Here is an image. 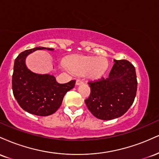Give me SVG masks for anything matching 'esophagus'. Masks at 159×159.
Listing matches in <instances>:
<instances>
[{
	"instance_id": "34e87169",
	"label": "esophagus",
	"mask_w": 159,
	"mask_h": 159,
	"mask_svg": "<svg viewBox=\"0 0 159 159\" xmlns=\"http://www.w3.org/2000/svg\"><path fill=\"white\" fill-rule=\"evenodd\" d=\"M83 84V81H82L81 80H79V79H78L77 81H76V82H75V84L77 85V86L81 85V84Z\"/></svg>"
}]
</instances>
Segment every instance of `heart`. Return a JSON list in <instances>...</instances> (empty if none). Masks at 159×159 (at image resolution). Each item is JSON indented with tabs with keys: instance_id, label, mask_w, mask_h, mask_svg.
<instances>
[{
	"instance_id": "heart-1",
	"label": "heart",
	"mask_w": 159,
	"mask_h": 159,
	"mask_svg": "<svg viewBox=\"0 0 159 159\" xmlns=\"http://www.w3.org/2000/svg\"><path fill=\"white\" fill-rule=\"evenodd\" d=\"M71 72L84 75L90 79H98L106 72L107 60L102 57L74 55L66 61V66Z\"/></svg>"
}]
</instances>
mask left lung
Wrapping results in <instances>:
<instances>
[{
  "label": "left lung",
  "instance_id": "1",
  "mask_svg": "<svg viewBox=\"0 0 159 159\" xmlns=\"http://www.w3.org/2000/svg\"><path fill=\"white\" fill-rule=\"evenodd\" d=\"M106 78L90 81V95L85 104L96 118L110 120L123 116L134 102L137 92L135 69L125 60H114Z\"/></svg>",
  "mask_w": 159,
  "mask_h": 159
}]
</instances>
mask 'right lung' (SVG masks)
Returning <instances> with one entry per match:
<instances>
[{"label": "right lung", "instance_id": "right-lung-1", "mask_svg": "<svg viewBox=\"0 0 159 159\" xmlns=\"http://www.w3.org/2000/svg\"><path fill=\"white\" fill-rule=\"evenodd\" d=\"M38 50L54 51L45 47L26 50L16 57L14 63L12 85L14 97L23 110L36 116H49L61 107L63 98L72 90L75 81L59 84L54 75L38 74L27 68V57Z\"/></svg>", "mask_w": 159, "mask_h": 159}]
</instances>
